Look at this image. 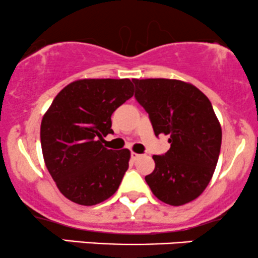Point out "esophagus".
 <instances>
[{
    "mask_svg": "<svg viewBox=\"0 0 258 258\" xmlns=\"http://www.w3.org/2000/svg\"><path fill=\"white\" fill-rule=\"evenodd\" d=\"M141 154H137V153H131V159L133 160V161H136V160H138L139 158H141Z\"/></svg>",
    "mask_w": 258,
    "mask_h": 258,
    "instance_id": "obj_1",
    "label": "esophagus"
}]
</instances>
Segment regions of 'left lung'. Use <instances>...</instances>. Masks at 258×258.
I'll list each match as a JSON object with an SVG mask.
<instances>
[{
	"label": "left lung",
	"instance_id": "1",
	"mask_svg": "<svg viewBox=\"0 0 258 258\" xmlns=\"http://www.w3.org/2000/svg\"><path fill=\"white\" fill-rule=\"evenodd\" d=\"M132 81L155 136H170L171 148L153 156L155 168L146 182L168 205L190 203L205 190L220 156L222 130L211 102L195 86L179 80Z\"/></svg>",
	"mask_w": 258,
	"mask_h": 258
}]
</instances>
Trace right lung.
Segmentation results:
<instances>
[{
  "mask_svg": "<svg viewBox=\"0 0 258 258\" xmlns=\"http://www.w3.org/2000/svg\"><path fill=\"white\" fill-rule=\"evenodd\" d=\"M128 79H84L64 87L41 122L47 170L60 193L92 206L111 197L128 168V149H106L111 114L133 96Z\"/></svg>",
  "mask_w": 258,
  "mask_h": 258,
  "instance_id": "1",
  "label": "right lung"
}]
</instances>
